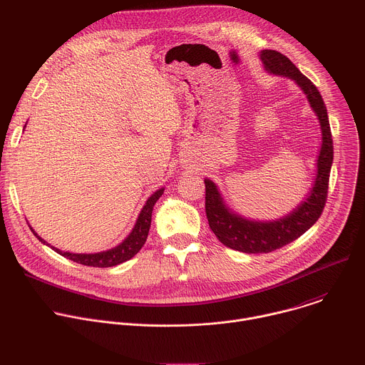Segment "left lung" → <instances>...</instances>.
I'll use <instances>...</instances> for the list:
<instances>
[{
  "label": "left lung",
  "mask_w": 365,
  "mask_h": 365,
  "mask_svg": "<svg viewBox=\"0 0 365 365\" xmlns=\"http://www.w3.org/2000/svg\"><path fill=\"white\" fill-rule=\"evenodd\" d=\"M259 59L267 72L293 79L304 92L312 110L319 120L322 145L318 155L317 179L309 196L289 215L277 221H251L234 214L224 203L217 185L210 179H205V211L212 232L224 245L248 254L272 252L282 248L297 240L318 221L327 203L329 173L334 160V143L328 113L318 88L277 50H262Z\"/></svg>",
  "instance_id": "obj_1"
}]
</instances>
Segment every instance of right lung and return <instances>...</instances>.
<instances>
[{
  "label": "right lung",
  "mask_w": 365,
  "mask_h": 365,
  "mask_svg": "<svg viewBox=\"0 0 365 365\" xmlns=\"http://www.w3.org/2000/svg\"><path fill=\"white\" fill-rule=\"evenodd\" d=\"M163 187L159 189L158 192H154L145 202V205L143 206V210L138 215V220L131 231V234L117 247L108 250V251H102V252H95V254H73V252H65L61 251L55 247L53 248L58 254L72 259L75 263L83 264V266H89V267H113L117 264H121L127 259L133 258L144 245L147 235H148V230H150V224H151V212H153V206L154 203L158 202V199L162 196L163 193ZM33 231V228H30ZM33 234L37 237L38 241H41L43 244H46V241L43 238H40L34 231ZM48 245V244H47Z\"/></svg>",
  "instance_id": "right-lung-1"
}]
</instances>
